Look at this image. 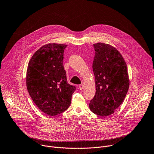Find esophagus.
<instances>
[{
	"instance_id": "obj_1",
	"label": "esophagus",
	"mask_w": 154,
	"mask_h": 154,
	"mask_svg": "<svg viewBox=\"0 0 154 154\" xmlns=\"http://www.w3.org/2000/svg\"><path fill=\"white\" fill-rule=\"evenodd\" d=\"M79 89H80V90H83V89L85 88V85H84L83 84H81V85H80L79 86Z\"/></svg>"
}]
</instances>
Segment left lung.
<instances>
[{"mask_svg":"<svg viewBox=\"0 0 154 154\" xmlns=\"http://www.w3.org/2000/svg\"><path fill=\"white\" fill-rule=\"evenodd\" d=\"M93 69L96 94L90 108L96 115L107 116L115 113L122 103L129 88L126 63L120 52L108 44H94Z\"/></svg>","mask_w":154,"mask_h":154,"instance_id":"obj_1","label":"left lung"}]
</instances>
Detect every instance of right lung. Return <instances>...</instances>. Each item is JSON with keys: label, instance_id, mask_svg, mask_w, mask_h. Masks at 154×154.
Returning <instances> with one entry per match:
<instances>
[{"label": "right lung", "instance_id": "obj_1", "mask_svg": "<svg viewBox=\"0 0 154 154\" xmlns=\"http://www.w3.org/2000/svg\"><path fill=\"white\" fill-rule=\"evenodd\" d=\"M66 46L63 44H47L35 52L28 64V92L41 110L51 116L68 108L75 90V87L67 82L63 64Z\"/></svg>", "mask_w": 154, "mask_h": 154}]
</instances>
